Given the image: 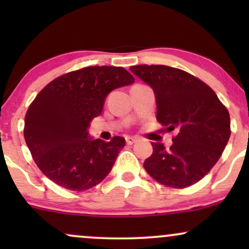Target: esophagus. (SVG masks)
<instances>
[{
	"mask_svg": "<svg viewBox=\"0 0 249 249\" xmlns=\"http://www.w3.org/2000/svg\"><path fill=\"white\" fill-rule=\"evenodd\" d=\"M125 141H126L127 145H132L133 142L137 141V138L136 137H126V138H125Z\"/></svg>",
	"mask_w": 249,
	"mask_h": 249,
	"instance_id": "esophagus-1",
	"label": "esophagus"
}]
</instances>
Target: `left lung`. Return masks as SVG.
<instances>
[{
    "instance_id": "obj_1",
    "label": "left lung",
    "mask_w": 249,
    "mask_h": 249,
    "mask_svg": "<svg viewBox=\"0 0 249 249\" xmlns=\"http://www.w3.org/2000/svg\"><path fill=\"white\" fill-rule=\"evenodd\" d=\"M136 76L153 89L157 121L176 130L173 144L152 142L144 168L156 181L173 188L194 185L212 170L231 136L230 113L206 83L166 65H134Z\"/></svg>"
}]
</instances>
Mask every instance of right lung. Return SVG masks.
Segmentation results:
<instances>
[{
	"label": "right lung",
	"instance_id": "right-lung-1",
	"mask_svg": "<svg viewBox=\"0 0 249 249\" xmlns=\"http://www.w3.org/2000/svg\"><path fill=\"white\" fill-rule=\"evenodd\" d=\"M133 82L122 67H87L57 77L39 91L25 113L24 139L45 177L77 192L105 179L125 139L92 141L87 128L102 113L108 92Z\"/></svg>",
	"mask_w": 249,
	"mask_h": 249
}]
</instances>
